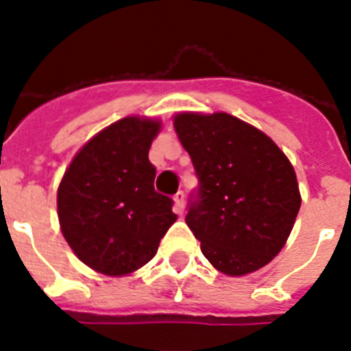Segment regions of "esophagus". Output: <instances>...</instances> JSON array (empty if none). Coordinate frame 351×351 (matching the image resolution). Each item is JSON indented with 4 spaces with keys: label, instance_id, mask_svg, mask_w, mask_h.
I'll return each instance as SVG.
<instances>
[{
    "label": "esophagus",
    "instance_id": "obj_1",
    "mask_svg": "<svg viewBox=\"0 0 351 351\" xmlns=\"http://www.w3.org/2000/svg\"><path fill=\"white\" fill-rule=\"evenodd\" d=\"M173 200H175V208L178 213H182L184 211V206H186V195H184V191H178L173 197Z\"/></svg>",
    "mask_w": 351,
    "mask_h": 351
}]
</instances>
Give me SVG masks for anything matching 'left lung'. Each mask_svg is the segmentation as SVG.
<instances>
[{"instance_id": "obj_1", "label": "left lung", "mask_w": 351, "mask_h": 351, "mask_svg": "<svg viewBox=\"0 0 351 351\" xmlns=\"http://www.w3.org/2000/svg\"><path fill=\"white\" fill-rule=\"evenodd\" d=\"M175 131L198 176L186 222L204 256L231 277L264 267L300 209L293 165L271 138L228 112H180Z\"/></svg>"}]
</instances>
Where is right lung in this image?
Returning <instances> with one entry per match:
<instances>
[{
  "mask_svg": "<svg viewBox=\"0 0 351 351\" xmlns=\"http://www.w3.org/2000/svg\"><path fill=\"white\" fill-rule=\"evenodd\" d=\"M160 121L127 117L93 136L58 187L62 233L80 261L120 277L147 264L176 220L173 200L154 191L149 147Z\"/></svg>",
  "mask_w": 351,
  "mask_h": 351,
  "instance_id": "right-lung-1",
  "label": "right lung"
}]
</instances>
